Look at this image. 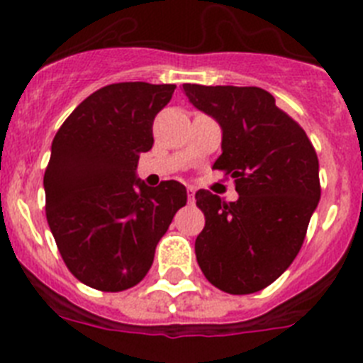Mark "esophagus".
<instances>
[{"mask_svg": "<svg viewBox=\"0 0 363 363\" xmlns=\"http://www.w3.org/2000/svg\"><path fill=\"white\" fill-rule=\"evenodd\" d=\"M194 194H196V191H194V187H187L189 203H194V201H196V198H194Z\"/></svg>", "mask_w": 363, "mask_h": 363, "instance_id": "1", "label": "esophagus"}]
</instances>
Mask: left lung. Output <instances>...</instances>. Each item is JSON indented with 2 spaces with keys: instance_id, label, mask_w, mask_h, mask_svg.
<instances>
[{
  "instance_id": "1",
  "label": "left lung",
  "mask_w": 363,
  "mask_h": 363,
  "mask_svg": "<svg viewBox=\"0 0 363 363\" xmlns=\"http://www.w3.org/2000/svg\"><path fill=\"white\" fill-rule=\"evenodd\" d=\"M192 105L221 127L213 169L230 174L240 198L196 192L205 216L194 251L205 278L223 293L265 289L293 264L320 201L318 156L306 130L259 86L191 85Z\"/></svg>"
}]
</instances>
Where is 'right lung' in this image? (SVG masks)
I'll return each instance as SVG.
<instances>
[{
	"mask_svg": "<svg viewBox=\"0 0 363 363\" xmlns=\"http://www.w3.org/2000/svg\"><path fill=\"white\" fill-rule=\"evenodd\" d=\"M174 89L112 83L83 99L54 136L45 213L65 265L92 289L118 293L140 284L187 203L176 179L147 187L134 176L140 154L152 149L154 118Z\"/></svg>",
	"mask_w": 363,
	"mask_h": 363,
	"instance_id": "right-lung-1",
	"label": "right lung"
}]
</instances>
